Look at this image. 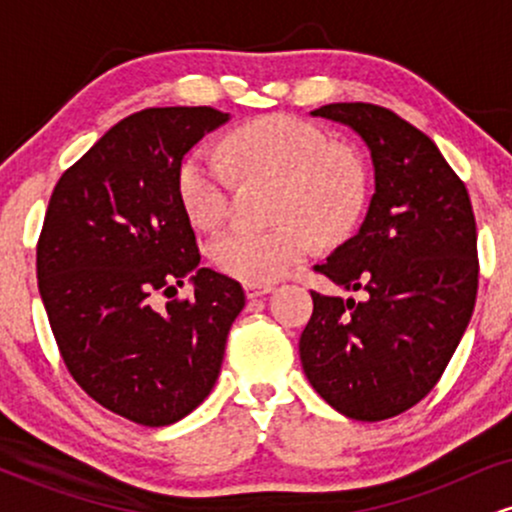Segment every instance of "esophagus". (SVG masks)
<instances>
[{"mask_svg":"<svg viewBox=\"0 0 512 512\" xmlns=\"http://www.w3.org/2000/svg\"><path fill=\"white\" fill-rule=\"evenodd\" d=\"M272 289H274L272 284H245V293H248L250 301H252V298L264 296V293H269Z\"/></svg>","mask_w":512,"mask_h":512,"instance_id":"esophagus-1","label":"esophagus"}]
</instances>
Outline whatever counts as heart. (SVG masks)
Here are the masks:
<instances>
[{
    "label": "heart",
    "mask_w": 512,
    "mask_h": 512,
    "mask_svg": "<svg viewBox=\"0 0 512 512\" xmlns=\"http://www.w3.org/2000/svg\"><path fill=\"white\" fill-rule=\"evenodd\" d=\"M233 165L245 178H276V228L236 226L211 245L221 272L248 284L289 274L322 243L349 236L366 207V166L349 146L332 144L325 129L293 115H267L233 129L223 154L199 144L180 161L175 187L182 209L199 228L228 219L236 192Z\"/></svg>",
    "instance_id": "1"
}]
</instances>
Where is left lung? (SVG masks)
Returning <instances> with one entry per match:
<instances>
[{
	"label": "left lung",
	"instance_id": "8db88e82",
	"mask_svg": "<svg viewBox=\"0 0 512 512\" xmlns=\"http://www.w3.org/2000/svg\"><path fill=\"white\" fill-rule=\"evenodd\" d=\"M313 115L368 144L375 192L354 238L315 264L366 301L313 293L298 342L310 385L339 414L385 421L419 404L448 368L479 286L477 223L460 175L421 129L373 103Z\"/></svg>",
	"mask_w": 512,
	"mask_h": 512
}]
</instances>
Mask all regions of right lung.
Returning a JSON list of instances; mask_svg holds the SVG:
<instances>
[{
  "label": "right lung",
  "mask_w": 512,
  "mask_h": 512,
  "mask_svg": "<svg viewBox=\"0 0 512 512\" xmlns=\"http://www.w3.org/2000/svg\"><path fill=\"white\" fill-rule=\"evenodd\" d=\"M226 120L207 105L125 117L64 170L45 211L38 289L64 366L134 424H175L204 402L245 305L236 279L197 269L175 187L187 151ZM187 275L195 297L157 301Z\"/></svg>",
  "instance_id": "right-lung-1"
}]
</instances>
